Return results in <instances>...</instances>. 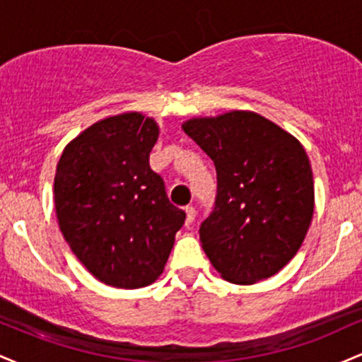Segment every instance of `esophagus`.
Wrapping results in <instances>:
<instances>
[{
  "instance_id": "34e87169",
  "label": "esophagus",
  "mask_w": 362,
  "mask_h": 362,
  "mask_svg": "<svg viewBox=\"0 0 362 362\" xmlns=\"http://www.w3.org/2000/svg\"><path fill=\"white\" fill-rule=\"evenodd\" d=\"M185 214H187L185 224L189 226V224H192V221L195 219V207L194 206H187L185 207Z\"/></svg>"
}]
</instances>
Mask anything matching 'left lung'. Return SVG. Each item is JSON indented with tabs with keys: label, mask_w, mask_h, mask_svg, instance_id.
<instances>
[{
	"label": "left lung",
	"mask_w": 362,
	"mask_h": 362,
	"mask_svg": "<svg viewBox=\"0 0 362 362\" xmlns=\"http://www.w3.org/2000/svg\"><path fill=\"white\" fill-rule=\"evenodd\" d=\"M182 129L214 161V209L199 230L226 281L253 284L300 250L311 218L313 173L305 148L255 112L190 119Z\"/></svg>",
	"instance_id": "obj_1"
}]
</instances>
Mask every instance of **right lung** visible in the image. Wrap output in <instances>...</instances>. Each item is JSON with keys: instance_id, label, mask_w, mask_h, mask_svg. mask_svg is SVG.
<instances>
[{"instance_id": "right-lung-1", "label": "right lung", "mask_w": 362, "mask_h": 362, "mask_svg": "<svg viewBox=\"0 0 362 362\" xmlns=\"http://www.w3.org/2000/svg\"><path fill=\"white\" fill-rule=\"evenodd\" d=\"M160 129L139 112L98 120L64 148L54 177L61 233L100 282L122 289L163 272L185 213L149 167Z\"/></svg>"}]
</instances>
